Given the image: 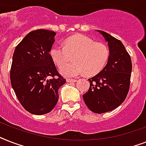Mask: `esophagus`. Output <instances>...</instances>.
<instances>
[{
    "mask_svg": "<svg viewBox=\"0 0 146 146\" xmlns=\"http://www.w3.org/2000/svg\"><path fill=\"white\" fill-rule=\"evenodd\" d=\"M77 81L76 80H70V79H66V82H70V83H73V82H76Z\"/></svg>",
    "mask_w": 146,
    "mask_h": 146,
    "instance_id": "esophagus-1",
    "label": "esophagus"
}]
</instances>
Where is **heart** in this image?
<instances>
[{"mask_svg": "<svg viewBox=\"0 0 146 146\" xmlns=\"http://www.w3.org/2000/svg\"><path fill=\"white\" fill-rule=\"evenodd\" d=\"M50 55L53 61L60 66L74 56V62L60 67V73L67 77L84 75H96L103 70L110 56L106 44L95 42L84 35L69 37L63 44H55L50 48Z\"/></svg>", "mask_w": 146, "mask_h": 146, "instance_id": "heart-1", "label": "heart"}]
</instances>
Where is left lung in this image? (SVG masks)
<instances>
[{"label": "left lung", "mask_w": 146, "mask_h": 146, "mask_svg": "<svg viewBox=\"0 0 146 146\" xmlns=\"http://www.w3.org/2000/svg\"><path fill=\"white\" fill-rule=\"evenodd\" d=\"M97 31L108 42L110 56L104 69L89 79V91L82 97L90 111L102 113L113 111L124 102L129 89L132 62L120 40L104 31Z\"/></svg>", "instance_id": "8db88e82"}]
</instances>
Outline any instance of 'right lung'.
<instances>
[{"label": "right lung", "mask_w": 146, "mask_h": 146, "mask_svg": "<svg viewBox=\"0 0 146 146\" xmlns=\"http://www.w3.org/2000/svg\"><path fill=\"white\" fill-rule=\"evenodd\" d=\"M55 35L46 29L32 31L16 47L13 55V89L22 106L36 115L52 111L58 101V89L66 82L49 54Z\"/></svg>", "instance_id": "obj_1"}]
</instances>
